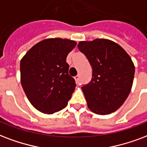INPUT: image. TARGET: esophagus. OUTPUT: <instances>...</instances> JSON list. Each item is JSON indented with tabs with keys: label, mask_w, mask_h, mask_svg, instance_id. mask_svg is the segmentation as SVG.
<instances>
[{
	"label": "esophagus",
	"mask_w": 147,
	"mask_h": 147,
	"mask_svg": "<svg viewBox=\"0 0 147 147\" xmlns=\"http://www.w3.org/2000/svg\"><path fill=\"white\" fill-rule=\"evenodd\" d=\"M75 80H76V83L77 84L80 83V76H78H78H75Z\"/></svg>",
	"instance_id": "obj_1"
}]
</instances>
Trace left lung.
Instances as JSON below:
<instances>
[{
	"label": "left lung",
	"mask_w": 147,
	"mask_h": 147,
	"mask_svg": "<svg viewBox=\"0 0 147 147\" xmlns=\"http://www.w3.org/2000/svg\"><path fill=\"white\" fill-rule=\"evenodd\" d=\"M78 49L92 67V78L82 87L87 106L94 113L116 111L133 86L135 66L130 56L114 41L104 38L80 41Z\"/></svg>",
	"instance_id": "obj_1"
}]
</instances>
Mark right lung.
<instances>
[{
  "instance_id": "add662e5",
  "label": "right lung",
  "mask_w": 147,
  "mask_h": 147,
  "mask_svg": "<svg viewBox=\"0 0 147 147\" xmlns=\"http://www.w3.org/2000/svg\"><path fill=\"white\" fill-rule=\"evenodd\" d=\"M76 44L60 38L45 39L21 59V86L31 105L41 113H57L71 98L76 85L69 75L66 58Z\"/></svg>"
}]
</instances>
